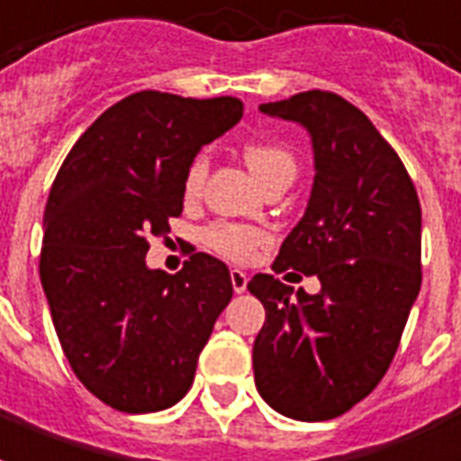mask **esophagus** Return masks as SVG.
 <instances>
[{
  "label": "esophagus",
  "instance_id": "obj_1",
  "mask_svg": "<svg viewBox=\"0 0 461 461\" xmlns=\"http://www.w3.org/2000/svg\"><path fill=\"white\" fill-rule=\"evenodd\" d=\"M230 278H231V288H234V293L247 291V283H249L247 271H241V268H231Z\"/></svg>",
  "mask_w": 461,
  "mask_h": 461
}]
</instances>
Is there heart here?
Listing matches in <instances>:
<instances>
[{
    "label": "heart",
    "mask_w": 461,
    "mask_h": 461,
    "mask_svg": "<svg viewBox=\"0 0 461 461\" xmlns=\"http://www.w3.org/2000/svg\"><path fill=\"white\" fill-rule=\"evenodd\" d=\"M244 161H247L249 170L254 173V178L264 187L274 183L276 178H285V176L295 178V156L276 141L249 144L244 149ZM204 176H207V158L195 156L187 166L185 178H183V197L185 200H195L200 195ZM203 241L204 247L212 249L220 257L231 258V261H249L266 244V231L251 227V224L214 221L203 231Z\"/></svg>",
    "instance_id": "obj_1"
}]
</instances>
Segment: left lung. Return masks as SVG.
I'll use <instances>...</instances> for the list:
<instances>
[{"mask_svg":"<svg viewBox=\"0 0 461 461\" xmlns=\"http://www.w3.org/2000/svg\"><path fill=\"white\" fill-rule=\"evenodd\" d=\"M310 131L315 180L274 271L317 276L310 295L271 274L249 293L266 308L254 381L285 418L332 420L376 388L420 291V203L398 153L352 102L325 90L261 104Z\"/></svg>","mask_w":461,"mask_h":461,"instance_id":"obj_1","label":"left lung"}]
</instances>
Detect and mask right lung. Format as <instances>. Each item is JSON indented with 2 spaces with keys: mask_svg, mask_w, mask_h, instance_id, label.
<instances>
[{
  "mask_svg": "<svg viewBox=\"0 0 461 461\" xmlns=\"http://www.w3.org/2000/svg\"><path fill=\"white\" fill-rule=\"evenodd\" d=\"M241 114L237 97L134 92L95 119L53 180L41 283L75 376L114 411L178 403L231 300L220 258L197 251L168 276L146 266V251L183 212L195 153Z\"/></svg>",
  "mask_w": 461,
  "mask_h": 461,
  "instance_id": "add662e5",
  "label": "right lung"
}]
</instances>
